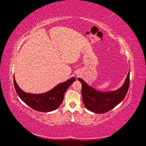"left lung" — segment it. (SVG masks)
<instances>
[{"mask_svg": "<svg viewBox=\"0 0 146 146\" xmlns=\"http://www.w3.org/2000/svg\"><path fill=\"white\" fill-rule=\"evenodd\" d=\"M82 85V95L85 107L95 113H105L109 111L121 103L125 98L130 85V71L123 85L119 89L109 92L97 91L78 78Z\"/></svg>", "mask_w": 146, "mask_h": 146, "instance_id": "1", "label": "left lung"}]
</instances>
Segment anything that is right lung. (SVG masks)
Here are the masks:
<instances>
[{"mask_svg":"<svg viewBox=\"0 0 146 146\" xmlns=\"http://www.w3.org/2000/svg\"><path fill=\"white\" fill-rule=\"evenodd\" d=\"M76 80V78L72 77L45 93L35 94L23 91L17 85L15 76L13 78L15 90L20 99L32 109L41 112H50L58 108L63 100L66 91Z\"/></svg>","mask_w":146,"mask_h":146,"instance_id":"add662e5","label":"right lung"}]
</instances>
